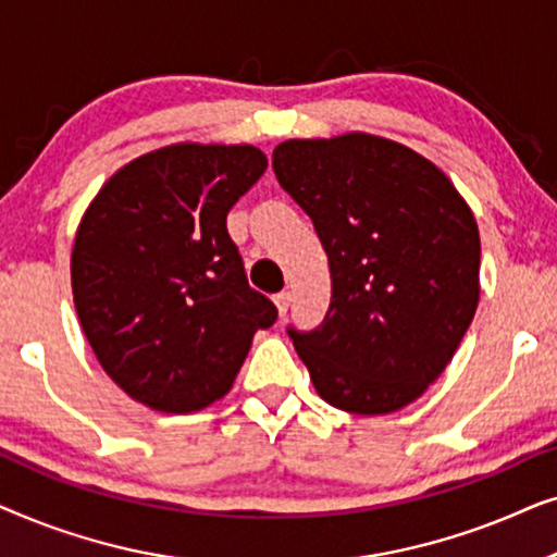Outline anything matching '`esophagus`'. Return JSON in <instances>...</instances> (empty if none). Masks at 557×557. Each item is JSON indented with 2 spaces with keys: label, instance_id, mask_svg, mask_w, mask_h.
<instances>
[{
  "label": "esophagus",
  "instance_id": "1",
  "mask_svg": "<svg viewBox=\"0 0 557 557\" xmlns=\"http://www.w3.org/2000/svg\"><path fill=\"white\" fill-rule=\"evenodd\" d=\"M273 301H276V309H278V314H281V317H286L288 307H292V294H288V292H281V294L273 296Z\"/></svg>",
  "mask_w": 557,
  "mask_h": 557
}]
</instances>
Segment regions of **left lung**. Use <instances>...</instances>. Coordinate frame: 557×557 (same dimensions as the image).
<instances>
[{"instance_id": "1", "label": "left lung", "mask_w": 557, "mask_h": 557, "mask_svg": "<svg viewBox=\"0 0 557 557\" xmlns=\"http://www.w3.org/2000/svg\"><path fill=\"white\" fill-rule=\"evenodd\" d=\"M273 172L330 258L324 322L288 326L317 393L357 416L406 408L474 319L482 243L469 205L436 164L372 134L288 139Z\"/></svg>"}]
</instances>
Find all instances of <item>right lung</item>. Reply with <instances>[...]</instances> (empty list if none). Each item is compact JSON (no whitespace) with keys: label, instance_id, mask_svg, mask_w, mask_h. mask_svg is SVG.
Wrapping results in <instances>:
<instances>
[{"label":"right lung","instance_id":"1","mask_svg":"<svg viewBox=\"0 0 557 557\" xmlns=\"http://www.w3.org/2000/svg\"><path fill=\"white\" fill-rule=\"evenodd\" d=\"M265 166L250 144H172L121 166L88 205L71 258L75 311L106 375L144 406L208 408L276 322L225 225Z\"/></svg>","mask_w":557,"mask_h":557}]
</instances>
